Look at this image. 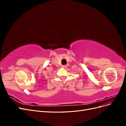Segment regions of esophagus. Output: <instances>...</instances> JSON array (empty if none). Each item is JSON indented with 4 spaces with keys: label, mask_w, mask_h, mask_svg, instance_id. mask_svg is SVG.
Segmentation results:
<instances>
[{
    "label": "esophagus",
    "mask_w": 126,
    "mask_h": 126,
    "mask_svg": "<svg viewBox=\"0 0 126 126\" xmlns=\"http://www.w3.org/2000/svg\"><path fill=\"white\" fill-rule=\"evenodd\" d=\"M62 68H63V69H66V68H67V66H66V65H63L62 66Z\"/></svg>",
    "instance_id": "1"
}]
</instances>
